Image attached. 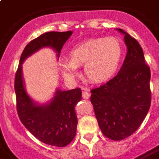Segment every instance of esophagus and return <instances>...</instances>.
I'll list each match as a JSON object with an SVG mask.
<instances>
[{
	"label": "esophagus",
	"mask_w": 159,
	"mask_h": 159,
	"mask_svg": "<svg viewBox=\"0 0 159 159\" xmlns=\"http://www.w3.org/2000/svg\"><path fill=\"white\" fill-rule=\"evenodd\" d=\"M83 99H85V100H88L89 98L90 97V93L88 91V90H84V91H83Z\"/></svg>",
	"instance_id": "1"
}]
</instances>
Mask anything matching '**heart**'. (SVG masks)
<instances>
[{
    "mask_svg": "<svg viewBox=\"0 0 159 159\" xmlns=\"http://www.w3.org/2000/svg\"><path fill=\"white\" fill-rule=\"evenodd\" d=\"M123 48L114 37L90 39L76 45L69 52L70 59L59 60L65 77L74 79L79 75L78 66L84 65V74L92 83L110 79L119 66Z\"/></svg>",
    "mask_w": 159,
    "mask_h": 159,
    "instance_id": "1",
    "label": "heart"
}]
</instances>
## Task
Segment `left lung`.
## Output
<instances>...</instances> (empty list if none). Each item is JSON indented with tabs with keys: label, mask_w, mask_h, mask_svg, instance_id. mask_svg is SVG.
<instances>
[{
	"label": "left lung",
	"mask_w": 159,
	"mask_h": 159,
	"mask_svg": "<svg viewBox=\"0 0 159 159\" xmlns=\"http://www.w3.org/2000/svg\"><path fill=\"white\" fill-rule=\"evenodd\" d=\"M128 48L121 69L101 86L91 90L98 124L111 140H121L134 134L150 109L151 71L139 42L123 30Z\"/></svg>",
	"instance_id": "left-lung-1"
}]
</instances>
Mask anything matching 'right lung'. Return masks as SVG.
<instances>
[{"mask_svg":"<svg viewBox=\"0 0 159 159\" xmlns=\"http://www.w3.org/2000/svg\"><path fill=\"white\" fill-rule=\"evenodd\" d=\"M71 35L72 31H50L29 42L20 57L14 82L17 111L20 121L40 141L59 147L67 146L76 135L77 117L75 106L82 100V90L79 88L67 91L58 89L51 102L39 106L26 93L22 64L26 58L44 47L54 49L59 58L63 46Z\"/></svg>","mask_w":159,"mask_h":159,"instance_id":"1","label":"right lung"}]
</instances>
